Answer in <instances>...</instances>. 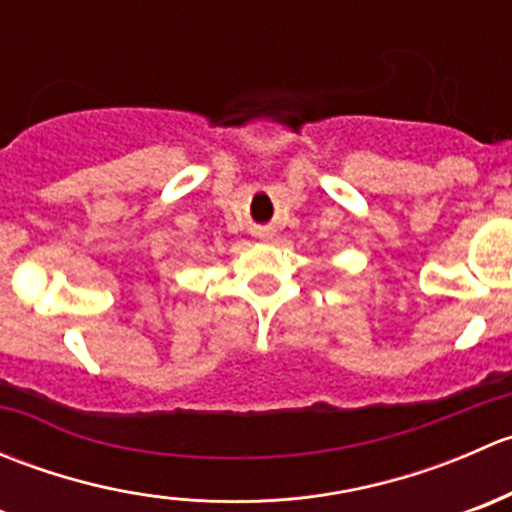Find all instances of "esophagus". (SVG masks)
<instances>
[{
    "label": "esophagus",
    "instance_id": "1",
    "mask_svg": "<svg viewBox=\"0 0 512 512\" xmlns=\"http://www.w3.org/2000/svg\"><path fill=\"white\" fill-rule=\"evenodd\" d=\"M257 235H260V237H265V232H257Z\"/></svg>",
    "mask_w": 512,
    "mask_h": 512
}]
</instances>
